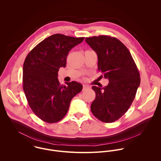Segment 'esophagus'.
<instances>
[{"label":"esophagus","mask_w":161,"mask_h":161,"mask_svg":"<svg viewBox=\"0 0 161 161\" xmlns=\"http://www.w3.org/2000/svg\"><path fill=\"white\" fill-rule=\"evenodd\" d=\"M89 89V87L86 86V85H83V88H82V91H87Z\"/></svg>","instance_id":"esophagus-1"}]
</instances>
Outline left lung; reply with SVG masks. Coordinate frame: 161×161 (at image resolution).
I'll return each instance as SVG.
<instances>
[{
    "instance_id": "8db88e82",
    "label": "left lung",
    "mask_w": 161,
    "mask_h": 161,
    "mask_svg": "<svg viewBox=\"0 0 161 161\" xmlns=\"http://www.w3.org/2000/svg\"><path fill=\"white\" fill-rule=\"evenodd\" d=\"M86 42L97 54L98 69L109 80L105 87L92 86L95 98L91 112L102 122H114L128 111L135 98L141 81L138 68L128 48L115 37H87Z\"/></svg>"
}]
</instances>
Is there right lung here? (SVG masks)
Instances as JSON below:
<instances>
[{
	"mask_svg": "<svg viewBox=\"0 0 161 161\" xmlns=\"http://www.w3.org/2000/svg\"><path fill=\"white\" fill-rule=\"evenodd\" d=\"M84 40L54 34L38 43L25 58L23 91L33 112L45 122L62 119L72 98L82 89V85L75 81L61 84L58 74L60 68L66 66L69 51Z\"/></svg>",
	"mask_w": 161,
	"mask_h": 161,
	"instance_id": "right-lung-1",
	"label": "right lung"
}]
</instances>
